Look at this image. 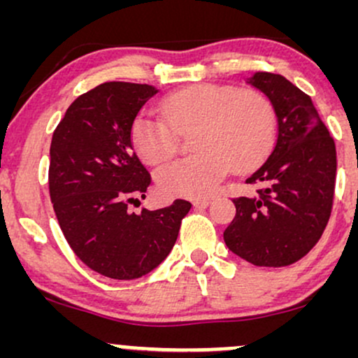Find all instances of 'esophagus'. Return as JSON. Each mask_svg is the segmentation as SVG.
<instances>
[{"label":"esophagus","instance_id":"1","mask_svg":"<svg viewBox=\"0 0 358 358\" xmlns=\"http://www.w3.org/2000/svg\"><path fill=\"white\" fill-rule=\"evenodd\" d=\"M210 205V199H196L193 200V207L195 208H205Z\"/></svg>","mask_w":358,"mask_h":358}]
</instances>
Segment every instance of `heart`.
I'll return each instance as SVG.
<instances>
[{"label": "heart", "instance_id": "obj_1", "mask_svg": "<svg viewBox=\"0 0 358 358\" xmlns=\"http://www.w3.org/2000/svg\"><path fill=\"white\" fill-rule=\"evenodd\" d=\"M163 116L141 113L131 126L139 158L158 166L178 150V134L190 133L196 155L159 168L156 183L165 195L207 196L229 171L261 165L276 139V110L264 94L234 85L199 84L170 94Z\"/></svg>", "mask_w": 358, "mask_h": 358}]
</instances>
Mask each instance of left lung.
<instances>
[{"label":"left lung","instance_id":"left-lung-1","mask_svg":"<svg viewBox=\"0 0 358 358\" xmlns=\"http://www.w3.org/2000/svg\"><path fill=\"white\" fill-rule=\"evenodd\" d=\"M248 84L273 102L278 136L268 158L245 178L256 190L232 200L236 217L224 241L250 264L282 268L315 248L330 219L335 141L311 97L282 76L256 72Z\"/></svg>","mask_w":358,"mask_h":358}]
</instances>
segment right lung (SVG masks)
<instances>
[{
	"instance_id": "add662e5",
	"label": "right lung",
	"mask_w": 358,
	"mask_h": 358,
	"mask_svg": "<svg viewBox=\"0 0 358 358\" xmlns=\"http://www.w3.org/2000/svg\"><path fill=\"white\" fill-rule=\"evenodd\" d=\"M156 92L148 84L106 82L77 97L53 131V210L76 256L106 278L136 279L162 264L192 208L178 199L158 210H127L151 183L131 126Z\"/></svg>"
}]
</instances>
